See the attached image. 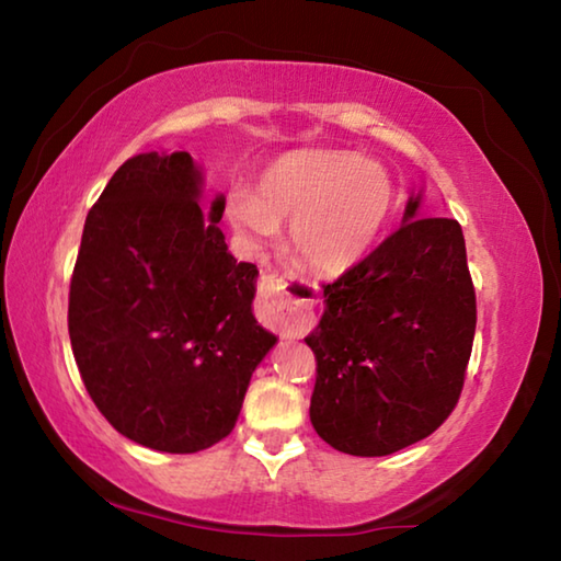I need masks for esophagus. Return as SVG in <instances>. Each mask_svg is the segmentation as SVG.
Instances as JSON below:
<instances>
[{
  "label": "esophagus",
  "instance_id": "esophagus-1",
  "mask_svg": "<svg viewBox=\"0 0 561 561\" xmlns=\"http://www.w3.org/2000/svg\"><path fill=\"white\" fill-rule=\"evenodd\" d=\"M319 294L317 282L297 274H267L260 284V317L282 334H304L317 321Z\"/></svg>",
  "mask_w": 561,
  "mask_h": 561
}]
</instances>
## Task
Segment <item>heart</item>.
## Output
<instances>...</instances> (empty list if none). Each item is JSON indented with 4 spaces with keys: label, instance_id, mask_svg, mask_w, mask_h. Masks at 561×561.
Listing matches in <instances>:
<instances>
[{
    "label": "heart",
    "instance_id": "obj_1",
    "mask_svg": "<svg viewBox=\"0 0 561 561\" xmlns=\"http://www.w3.org/2000/svg\"><path fill=\"white\" fill-rule=\"evenodd\" d=\"M396 203L398 187L383 165L348 150H294L262 170L257 195H232L230 220L252 242H270L291 216V252L334 274L374 250Z\"/></svg>",
    "mask_w": 561,
    "mask_h": 561
}]
</instances>
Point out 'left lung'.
I'll use <instances>...</instances> for the list:
<instances>
[{
	"mask_svg": "<svg viewBox=\"0 0 561 561\" xmlns=\"http://www.w3.org/2000/svg\"><path fill=\"white\" fill-rule=\"evenodd\" d=\"M324 287L304 339L317 358L311 425L331 448L378 458L428 438L462 393L474 339L465 237L450 217H417Z\"/></svg>",
	"mask_w": 561,
	"mask_h": 561,
	"instance_id": "8db88e82",
	"label": "left lung"
}]
</instances>
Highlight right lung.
Masks as SVG:
<instances>
[{
  "label": "right lung",
  "instance_id": "add662e5",
  "mask_svg": "<svg viewBox=\"0 0 561 561\" xmlns=\"http://www.w3.org/2000/svg\"><path fill=\"white\" fill-rule=\"evenodd\" d=\"M185 150L128 158L83 225L69 289L76 366L133 443L197 453L232 433L277 336L252 317L257 264L227 252L225 197L201 205Z\"/></svg>",
  "mask_w": 561,
  "mask_h": 561
}]
</instances>
